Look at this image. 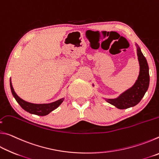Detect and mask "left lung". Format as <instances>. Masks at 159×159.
Instances as JSON below:
<instances>
[{"label":"left lung","instance_id":"1","mask_svg":"<svg viewBox=\"0 0 159 159\" xmlns=\"http://www.w3.org/2000/svg\"><path fill=\"white\" fill-rule=\"evenodd\" d=\"M138 61L139 63V74L138 80L132 88L125 91L116 99H107L109 104L120 109H128L138 104L147 92L149 85V66L140 48H137Z\"/></svg>","mask_w":159,"mask_h":159}]
</instances>
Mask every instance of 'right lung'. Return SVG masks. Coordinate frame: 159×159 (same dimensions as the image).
Instances as JSON below:
<instances>
[{
    "mask_svg": "<svg viewBox=\"0 0 159 159\" xmlns=\"http://www.w3.org/2000/svg\"><path fill=\"white\" fill-rule=\"evenodd\" d=\"M10 89H11L12 95L16 99V101L17 102V103L20 104L21 108L25 109L26 111L30 113V114H35L38 116L48 115V114H50L51 111H53V110L57 109L64 99V98H61L57 101H55L49 104L30 103V102H26L24 100V99H21L20 97L16 94L14 89H13V87L11 83V79L10 80Z\"/></svg>",
    "mask_w": 159,
    "mask_h": 159,
    "instance_id": "right-lung-1",
    "label": "right lung"
}]
</instances>
